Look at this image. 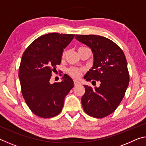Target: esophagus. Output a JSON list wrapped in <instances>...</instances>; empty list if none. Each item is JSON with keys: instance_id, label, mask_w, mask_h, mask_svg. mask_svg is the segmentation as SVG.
Returning a JSON list of instances; mask_svg holds the SVG:
<instances>
[{"instance_id": "34e87169", "label": "esophagus", "mask_w": 146, "mask_h": 146, "mask_svg": "<svg viewBox=\"0 0 146 146\" xmlns=\"http://www.w3.org/2000/svg\"><path fill=\"white\" fill-rule=\"evenodd\" d=\"M74 81V84H75V86H77V85H80V84H81V83H80V82L79 80H73Z\"/></svg>"}]
</instances>
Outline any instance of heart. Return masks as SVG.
Returning a JSON list of instances; mask_svg holds the SVG:
<instances>
[{"label":"heart","mask_w":146,"mask_h":146,"mask_svg":"<svg viewBox=\"0 0 146 146\" xmlns=\"http://www.w3.org/2000/svg\"><path fill=\"white\" fill-rule=\"evenodd\" d=\"M84 48H85V47H80V48H79L78 49H81ZM64 55H65V53H64L62 56H64ZM69 72H70V73L72 76H75V77H78V76L80 75L81 73H82V70H79V69H76V68H70V70H69Z\"/></svg>","instance_id":"b5f03b06"}]
</instances>
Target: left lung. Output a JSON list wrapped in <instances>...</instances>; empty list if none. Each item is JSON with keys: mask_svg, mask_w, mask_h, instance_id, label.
<instances>
[{"mask_svg": "<svg viewBox=\"0 0 146 146\" xmlns=\"http://www.w3.org/2000/svg\"><path fill=\"white\" fill-rule=\"evenodd\" d=\"M93 54V67L86 74L87 81H100L98 88L84 85L82 105L91 117L104 118L111 114L120 104L129 85V75L124 53L114 42L102 36L75 35ZM94 81V80H93Z\"/></svg>", "mask_w": 146, "mask_h": 146, "instance_id": "1", "label": "left lung"}]
</instances>
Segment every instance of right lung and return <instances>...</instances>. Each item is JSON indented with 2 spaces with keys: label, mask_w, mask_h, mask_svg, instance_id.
I'll return each instance as SVG.
<instances>
[{
  "label": "right lung",
  "mask_w": 146,
  "mask_h": 146,
  "mask_svg": "<svg viewBox=\"0 0 146 146\" xmlns=\"http://www.w3.org/2000/svg\"><path fill=\"white\" fill-rule=\"evenodd\" d=\"M75 35L51 33L35 39L22 56L19 77L22 94L35 115L42 118L55 117L62 110L64 98L73 88L67 75L60 82H49L51 73L61 62L64 49Z\"/></svg>",
  "instance_id": "1"
}]
</instances>
